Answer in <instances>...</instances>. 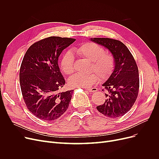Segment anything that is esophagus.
Segmentation results:
<instances>
[{
	"label": "esophagus",
	"instance_id": "esophagus-1",
	"mask_svg": "<svg viewBox=\"0 0 159 159\" xmlns=\"http://www.w3.org/2000/svg\"><path fill=\"white\" fill-rule=\"evenodd\" d=\"M86 90L88 91L89 92H90V93H93V92H95V91H97V88H89V89H86Z\"/></svg>",
	"mask_w": 159,
	"mask_h": 159
}]
</instances>
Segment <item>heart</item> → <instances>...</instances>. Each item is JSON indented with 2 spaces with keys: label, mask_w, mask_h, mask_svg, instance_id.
I'll use <instances>...</instances> for the list:
<instances>
[{
  "label": "heart",
  "mask_w": 159,
  "mask_h": 159,
  "mask_svg": "<svg viewBox=\"0 0 159 159\" xmlns=\"http://www.w3.org/2000/svg\"><path fill=\"white\" fill-rule=\"evenodd\" d=\"M77 54L91 61V70H94L100 78H107L112 73L115 66L113 57L105 53L102 46L93 42H88L75 48ZM61 68L64 74L70 75L74 71V56L70 51L66 52L61 60ZM98 80L94 73L84 74L77 73L71 76L68 84L73 88H89Z\"/></svg>",
  "instance_id": "b5f03b06"
}]
</instances>
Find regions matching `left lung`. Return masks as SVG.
Segmentation results:
<instances>
[{
	"label": "left lung",
	"mask_w": 159,
	"mask_h": 159,
	"mask_svg": "<svg viewBox=\"0 0 159 159\" xmlns=\"http://www.w3.org/2000/svg\"><path fill=\"white\" fill-rule=\"evenodd\" d=\"M90 40L107 48L115 61L113 72L102 84L109 94H105V103L96 108L109 118L123 116L131 109L139 93V70L135 60L121 41L108 38H91Z\"/></svg>",
	"instance_id": "8db88e82"
}]
</instances>
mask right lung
<instances>
[{
  "label": "right lung",
  "instance_id": "obj_1",
  "mask_svg": "<svg viewBox=\"0 0 159 159\" xmlns=\"http://www.w3.org/2000/svg\"><path fill=\"white\" fill-rule=\"evenodd\" d=\"M74 38L51 36L33 44L24 56L20 84L30 111L44 121H54L68 108L74 90L59 93L65 80L58 66L61 52Z\"/></svg>",
  "mask_w": 159,
  "mask_h": 159
}]
</instances>
